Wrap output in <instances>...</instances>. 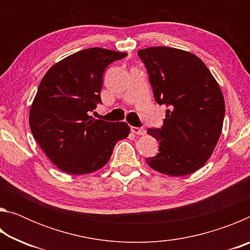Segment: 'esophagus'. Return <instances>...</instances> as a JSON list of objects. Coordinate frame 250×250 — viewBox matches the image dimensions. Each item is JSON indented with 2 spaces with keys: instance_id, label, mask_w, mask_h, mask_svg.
Returning <instances> with one entry per match:
<instances>
[{
  "instance_id": "obj_1",
  "label": "esophagus",
  "mask_w": 250,
  "mask_h": 250,
  "mask_svg": "<svg viewBox=\"0 0 250 250\" xmlns=\"http://www.w3.org/2000/svg\"><path fill=\"white\" fill-rule=\"evenodd\" d=\"M131 132L134 134H139V135H145L146 134V130L143 128H137V126H131Z\"/></svg>"
}]
</instances>
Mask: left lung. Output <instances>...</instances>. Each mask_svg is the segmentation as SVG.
Wrapping results in <instances>:
<instances>
[{
	"instance_id": "left-lung-1",
	"label": "left lung",
	"mask_w": 250,
	"mask_h": 250,
	"mask_svg": "<svg viewBox=\"0 0 250 250\" xmlns=\"http://www.w3.org/2000/svg\"><path fill=\"white\" fill-rule=\"evenodd\" d=\"M155 101L167 104L161 129H147L160 143L147 158L151 168L170 176L191 174L205 166L221 137L225 100L219 84L198 58L173 47L140 49Z\"/></svg>"
}]
</instances>
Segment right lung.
Returning <instances> with one entry per match:
<instances>
[{
  "label": "right lung",
  "instance_id": "right-lung-1",
  "mask_svg": "<svg viewBox=\"0 0 250 250\" xmlns=\"http://www.w3.org/2000/svg\"><path fill=\"white\" fill-rule=\"evenodd\" d=\"M126 53L87 48L62 59L47 70L29 109L35 140L59 170L83 175L110 160L116 143L125 139V122L96 120L90 112L101 103L103 75Z\"/></svg>",
  "mask_w": 250,
  "mask_h": 250
}]
</instances>
